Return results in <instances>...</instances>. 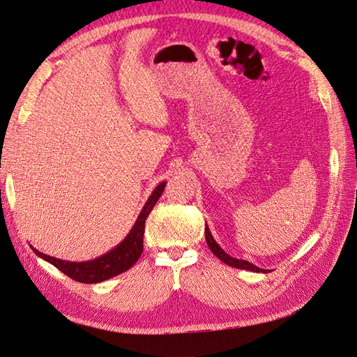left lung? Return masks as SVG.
<instances>
[{
	"label": "left lung",
	"instance_id": "obj_1",
	"mask_svg": "<svg viewBox=\"0 0 357 357\" xmlns=\"http://www.w3.org/2000/svg\"><path fill=\"white\" fill-rule=\"evenodd\" d=\"M205 240H207V245L210 247V250H211L215 256H218L223 264L229 265V266H232V268L247 269V271H253V273H269L268 269L257 268L256 265L244 261V259H236V257L229 256L226 252H223V248H222L218 243H215V240L213 238V235H211V232H210L208 226H205Z\"/></svg>",
	"mask_w": 357,
	"mask_h": 357
}]
</instances>
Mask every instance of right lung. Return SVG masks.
<instances>
[{"label": "right lung", "instance_id": "1", "mask_svg": "<svg viewBox=\"0 0 357 357\" xmlns=\"http://www.w3.org/2000/svg\"><path fill=\"white\" fill-rule=\"evenodd\" d=\"M167 181H160L159 185L152 192V195L149 197L144 207L139 211L138 218L132 226V229L125 238L119 243L110 252L104 253L100 257H95L92 261L86 262H70V261H62V259H56L53 256L45 255L38 252L36 247H32V252H34L38 257L45 259L46 262L56 266L61 273L68 275L70 278L75 280V282L80 283H101L104 280H109L114 275L122 274L131 268L143 253V236H144V223L150 211L153 210L155 204L160 198L162 192L165 189Z\"/></svg>", "mask_w": 357, "mask_h": 357}]
</instances>
